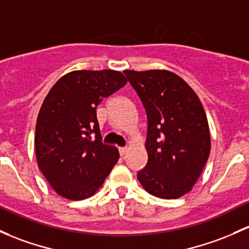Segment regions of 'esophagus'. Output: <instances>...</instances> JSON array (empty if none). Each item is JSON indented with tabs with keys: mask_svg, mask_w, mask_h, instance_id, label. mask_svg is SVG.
<instances>
[{
	"mask_svg": "<svg viewBox=\"0 0 249 249\" xmlns=\"http://www.w3.org/2000/svg\"><path fill=\"white\" fill-rule=\"evenodd\" d=\"M119 154L122 157H124L127 154V147H119Z\"/></svg>",
	"mask_w": 249,
	"mask_h": 249,
	"instance_id": "esophagus-1",
	"label": "esophagus"
}]
</instances>
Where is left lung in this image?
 <instances>
[{
    "label": "left lung",
    "mask_w": 249,
    "mask_h": 249,
    "mask_svg": "<svg viewBox=\"0 0 249 249\" xmlns=\"http://www.w3.org/2000/svg\"><path fill=\"white\" fill-rule=\"evenodd\" d=\"M124 73L147 116V163L138 181L156 197H181L193 189L210 154L203 106L189 85L170 71Z\"/></svg>",
    "instance_id": "obj_1"
}]
</instances>
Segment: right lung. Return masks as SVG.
<instances>
[{"mask_svg": "<svg viewBox=\"0 0 249 249\" xmlns=\"http://www.w3.org/2000/svg\"><path fill=\"white\" fill-rule=\"evenodd\" d=\"M126 83L118 71H73L48 92L36 120L35 154L58 195L91 197L118 162V149L102 142L97 107Z\"/></svg>", "mask_w": 249, "mask_h": 249, "instance_id": "add662e5", "label": "right lung"}]
</instances>
